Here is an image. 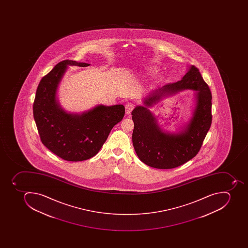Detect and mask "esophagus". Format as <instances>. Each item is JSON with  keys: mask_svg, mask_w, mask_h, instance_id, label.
<instances>
[{"mask_svg": "<svg viewBox=\"0 0 248 248\" xmlns=\"http://www.w3.org/2000/svg\"><path fill=\"white\" fill-rule=\"evenodd\" d=\"M134 108V104L133 103H128L125 106V114L129 115L131 113V111H133Z\"/></svg>", "mask_w": 248, "mask_h": 248, "instance_id": "34e87169", "label": "esophagus"}]
</instances>
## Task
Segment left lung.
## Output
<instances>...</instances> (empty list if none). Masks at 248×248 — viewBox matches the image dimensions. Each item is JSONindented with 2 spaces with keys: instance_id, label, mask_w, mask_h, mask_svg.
<instances>
[{
  "instance_id": "left-lung-1",
  "label": "left lung",
  "mask_w": 248,
  "mask_h": 248,
  "mask_svg": "<svg viewBox=\"0 0 248 248\" xmlns=\"http://www.w3.org/2000/svg\"><path fill=\"white\" fill-rule=\"evenodd\" d=\"M191 89L197 92V105L190 121L178 133L164 132L147 108L165 95ZM144 106L132 111L133 144L141 161L158 169H171L185 164L199 153L212 123V94L199 69L190 66L182 80L150 92Z\"/></svg>"
}]
</instances>
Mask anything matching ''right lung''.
Returning <instances> with one entry per match:
<instances>
[{"label":"right lung","mask_w":248,"mask_h":248,"mask_svg":"<svg viewBox=\"0 0 248 248\" xmlns=\"http://www.w3.org/2000/svg\"><path fill=\"white\" fill-rule=\"evenodd\" d=\"M89 63L61 61L42 78L35 94L33 116L44 146L63 160L81 161L95 156L111 129L125 115L123 105H100L81 114L68 113L57 100L59 84L67 66Z\"/></svg>","instance_id":"1"}]
</instances>
